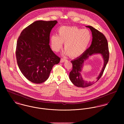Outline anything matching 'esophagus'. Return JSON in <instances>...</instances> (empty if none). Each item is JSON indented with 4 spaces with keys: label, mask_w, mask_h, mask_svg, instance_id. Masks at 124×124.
<instances>
[{
    "label": "esophagus",
    "mask_w": 124,
    "mask_h": 124,
    "mask_svg": "<svg viewBox=\"0 0 124 124\" xmlns=\"http://www.w3.org/2000/svg\"><path fill=\"white\" fill-rule=\"evenodd\" d=\"M66 61V60L65 59H61V61H60V62L62 63V62H65Z\"/></svg>",
    "instance_id": "obj_1"
}]
</instances>
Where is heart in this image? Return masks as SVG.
<instances>
[{"mask_svg": "<svg viewBox=\"0 0 124 124\" xmlns=\"http://www.w3.org/2000/svg\"><path fill=\"white\" fill-rule=\"evenodd\" d=\"M92 35L87 29H81L76 27H62L58 29V36L51 38L52 48L58 52L64 44L66 50L64 55L71 57L80 56L86 50L91 40Z\"/></svg>", "mask_w": 124, "mask_h": 124, "instance_id": "b5f03b06", "label": "heart"}]
</instances>
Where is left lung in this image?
<instances>
[{
	"label": "left lung",
	"mask_w": 124,
	"mask_h": 124,
	"mask_svg": "<svg viewBox=\"0 0 124 124\" xmlns=\"http://www.w3.org/2000/svg\"><path fill=\"white\" fill-rule=\"evenodd\" d=\"M89 28L92 33V42L91 46L80 56L71 61L72 69L69 74V78L72 83L77 87H86L95 83L101 77L109 60V53L108 45L106 37L99 31L91 26ZM100 54L104 59V65L100 75L93 82H88L84 80L81 72L84 62L88 57L93 54Z\"/></svg>",
	"instance_id": "obj_1"
}]
</instances>
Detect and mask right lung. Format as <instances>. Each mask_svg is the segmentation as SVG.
Instances as JSON below:
<instances>
[{"mask_svg": "<svg viewBox=\"0 0 124 124\" xmlns=\"http://www.w3.org/2000/svg\"><path fill=\"white\" fill-rule=\"evenodd\" d=\"M57 22L36 21L24 29L18 38L16 56L18 67L34 84L46 81L53 66L60 61L49 45L51 31Z\"/></svg>", "mask_w": 124, "mask_h": 124, "instance_id": "obj_1", "label": "right lung"}]
</instances>
